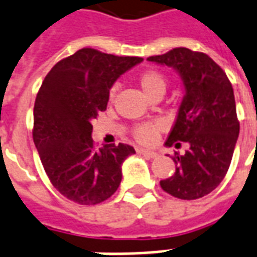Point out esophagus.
I'll use <instances>...</instances> for the list:
<instances>
[{"mask_svg": "<svg viewBox=\"0 0 257 257\" xmlns=\"http://www.w3.org/2000/svg\"><path fill=\"white\" fill-rule=\"evenodd\" d=\"M139 154H142L144 157H148V158H157L158 154L154 153V151H150V150H138Z\"/></svg>", "mask_w": 257, "mask_h": 257, "instance_id": "1", "label": "esophagus"}]
</instances>
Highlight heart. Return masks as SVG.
<instances>
[{
  "label": "heart",
  "instance_id": "1",
  "mask_svg": "<svg viewBox=\"0 0 257 257\" xmlns=\"http://www.w3.org/2000/svg\"><path fill=\"white\" fill-rule=\"evenodd\" d=\"M139 84L142 87V90L146 94L153 98L154 95L157 94H165L167 87V80L163 73L159 70L148 69L144 70L142 75L139 76ZM117 92V85H113L110 88L109 98L113 99ZM162 131V125L158 122H148L139 125L138 128L135 129L134 136L140 144H146V146H151V144L157 143L159 134Z\"/></svg>",
  "mask_w": 257,
  "mask_h": 257
}]
</instances>
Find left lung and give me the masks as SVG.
<instances>
[{"mask_svg":"<svg viewBox=\"0 0 257 257\" xmlns=\"http://www.w3.org/2000/svg\"><path fill=\"white\" fill-rule=\"evenodd\" d=\"M147 60L176 69L185 87L166 146L178 148L185 142L189 148L184 155L174 153L176 172L161 187L177 199H200L225 178L240 134L231 83L212 58L187 47Z\"/></svg>","mask_w":257,"mask_h":257,"instance_id":"left-lung-1","label":"left lung"}]
</instances>
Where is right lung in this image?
Returning <instances> with one entry per match:
<instances>
[{"instance_id": "obj_1", "label": "right lung", "mask_w": 257, "mask_h": 257, "mask_svg": "<svg viewBox=\"0 0 257 257\" xmlns=\"http://www.w3.org/2000/svg\"><path fill=\"white\" fill-rule=\"evenodd\" d=\"M142 61L84 47L58 61L38 91L34 143L53 187L77 204L107 200L119 187L121 165L135 154L123 143L96 150L91 122L106 110L114 81Z\"/></svg>"}]
</instances>
